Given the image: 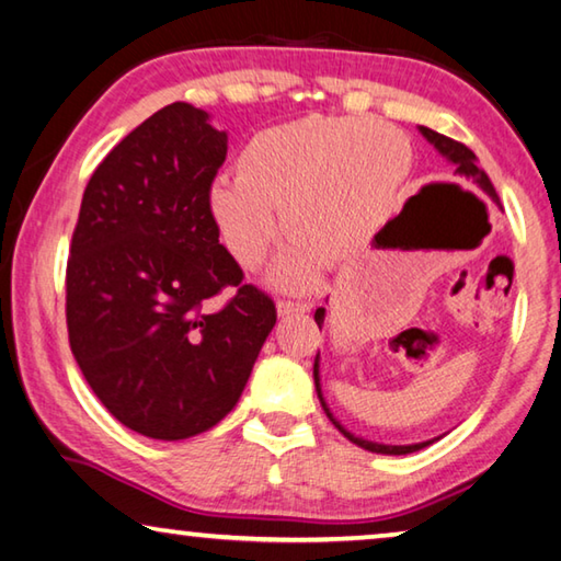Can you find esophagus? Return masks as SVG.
<instances>
[{
    "label": "esophagus",
    "mask_w": 561,
    "mask_h": 561,
    "mask_svg": "<svg viewBox=\"0 0 561 561\" xmlns=\"http://www.w3.org/2000/svg\"><path fill=\"white\" fill-rule=\"evenodd\" d=\"M311 304L309 301H294V299H279L277 301V311L279 317H289V314H304L309 311Z\"/></svg>",
    "instance_id": "esophagus-1"
}]
</instances>
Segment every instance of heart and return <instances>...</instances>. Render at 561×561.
Here are the masks:
<instances>
[{
  "instance_id": "heart-1",
  "label": "heart",
  "mask_w": 561,
  "mask_h": 561,
  "mask_svg": "<svg viewBox=\"0 0 561 561\" xmlns=\"http://www.w3.org/2000/svg\"><path fill=\"white\" fill-rule=\"evenodd\" d=\"M411 160L408 138L388 123L307 116L257 133L240 153V175L215 180L210 207L244 267L262 264L287 230L297 234L274 279L304 289L329 254L348 257L391 217Z\"/></svg>"
}]
</instances>
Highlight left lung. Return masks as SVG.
<instances>
[{
    "instance_id": "1",
    "label": "left lung",
    "mask_w": 561,
    "mask_h": 561,
    "mask_svg": "<svg viewBox=\"0 0 561 561\" xmlns=\"http://www.w3.org/2000/svg\"><path fill=\"white\" fill-rule=\"evenodd\" d=\"M421 133H423L425 138L431 140V144H433L435 148H438L440 156L448 158L450 163L455 165V175H460V178H465V180H472V183H478V185H480L482 190H485V193L492 197V201L497 203L495 185H492V180L488 178L485 170L478 168V158H474V153H472V150H470L468 146H462V144H458V140H453V138H448V136H443V133H435V130L425 128V126H421ZM324 314H327L324 307H319L317 314H314L319 329H321V324H324ZM314 386H317L321 408H324V413L329 415V421L336 425L339 433H344V438H348L351 443H356L358 448L371 450V453H381V455H408V453H415V450H421V448H425V445L433 443V440H425V443H415V445H383V443H374V440L356 438L354 433H348V431L344 428V425H341V423L336 421V417L331 415L329 405H327V401H324V396H321V386H319V354H317V358H314Z\"/></svg>"
}]
</instances>
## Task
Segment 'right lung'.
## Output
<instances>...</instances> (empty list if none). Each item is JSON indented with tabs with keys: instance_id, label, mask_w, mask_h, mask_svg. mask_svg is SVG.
I'll use <instances>...</instances> for the list:
<instances>
[{
	"instance_id": "right-lung-1",
	"label": "right lung",
	"mask_w": 561,
	"mask_h": 561,
	"mask_svg": "<svg viewBox=\"0 0 561 561\" xmlns=\"http://www.w3.org/2000/svg\"><path fill=\"white\" fill-rule=\"evenodd\" d=\"M227 133L170 103L93 170L66 264L71 354L108 413L156 440L210 431L277 324L220 244L210 190ZM232 286L220 308L214 297Z\"/></svg>"
}]
</instances>
